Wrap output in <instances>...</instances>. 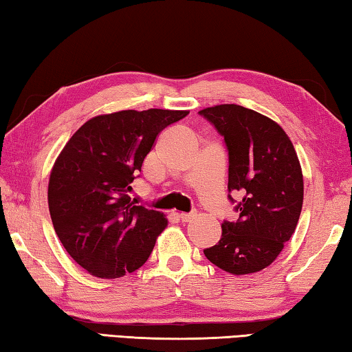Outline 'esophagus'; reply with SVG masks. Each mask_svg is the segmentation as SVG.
Instances as JSON below:
<instances>
[{
	"label": "esophagus",
	"instance_id": "1",
	"mask_svg": "<svg viewBox=\"0 0 352 352\" xmlns=\"http://www.w3.org/2000/svg\"><path fill=\"white\" fill-rule=\"evenodd\" d=\"M195 216H197V212H180L178 214V217H180L182 222H190V220L195 219Z\"/></svg>",
	"mask_w": 352,
	"mask_h": 352
}]
</instances>
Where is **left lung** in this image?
<instances>
[{
  "mask_svg": "<svg viewBox=\"0 0 352 352\" xmlns=\"http://www.w3.org/2000/svg\"><path fill=\"white\" fill-rule=\"evenodd\" d=\"M223 136L228 151V199L239 212L223 220L222 237L204 253L233 275L269 267L296 228L302 208V174L284 130L261 113L236 104L199 111ZM237 190L241 202L230 197Z\"/></svg>",
  "mask_w": 352,
  "mask_h": 352,
  "instance_id": "obj_1",
  "label": "left lung"
}]
</instances>
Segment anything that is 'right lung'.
Masks as SVG:
<instances>
[{"label": "right lung", "instance_id": "right-lung-1", "mask_svg": "<svg viewBox=\"0 0 352 352\" xmlns=\"http://www.w3.org/2000/svg\"><path fill=\"white\" fill-rule=\"evenodd\" d=\"M189 111L122 110L87 121L56 160L47 204L56 234L77 264L119 278L148 259L168 225L162 212L129 197L158 133Z\"/></svg>", "mask_w": 352, "mask_h": 352}]
</instances>
